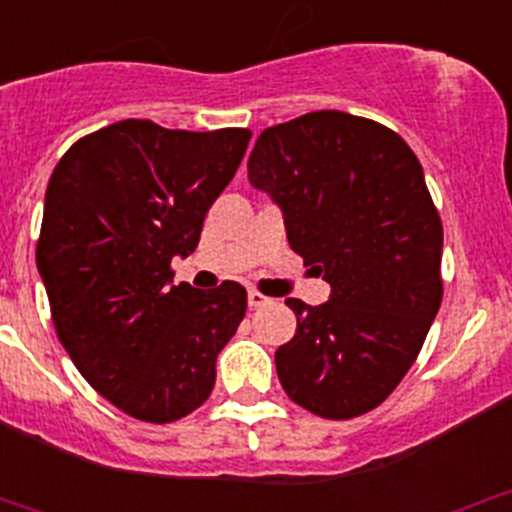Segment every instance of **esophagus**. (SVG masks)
<instances>
[{
  "label": "esophagus",
  "instance_id": "obj_1",
  "mask_svg": "<svg viewBox=\"0 0 512 512\" xmlns=\"http://www.w3.org/2000/svg\"><path fill=\"white\" fill-rule=\"evenodd\" d=\"M247 304H250V309L265 307V304H270V297H265V294L257 292V289H250V292H247Z\"/></svg>",
  "mask_w": 512,
  "mask_h": 512
}]
</instances>
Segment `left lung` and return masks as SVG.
<instances>
[{
	"label": "left lung",
	"instance_id": "8db88e82",
	"mask_svg": "<svg viewBox=\"0 0 512 512\" xmlns=\"http://www.w3.org/2000/svg\"><path fill=\"white\" fill-rule=\"evenodd\" d=\"M247 175L282 208L287 240L332 285L287 299L297 332L275 352L289 399L322 418L376 409L399 386L441 307L443 227L404 138L342 111L265 128Z\"/></svg>",
	"mask_w": 512,
	"mask_h": 512
}]
</instances>
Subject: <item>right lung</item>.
Wrapping results in <instances>:
<instances>
[{
    "label": "right lung",
    "mask_w": 512,
    "mask_h": 512,
    "mask_svg": "<svg viewBox=\"0 0 512 512\" xmlns=\"http://www.w3.org/2000/svg\"><path fill=\"white\" fill-rule=\"evenodd\" d=\"M250 136L128 118L79 138L49 178L36 267L54 329L81 376L138 421L203 406L245 317V287L173 285L170 262L198 247Z\"/></svg>",
    "instance_id": "obj_1"
}]
</instances>
